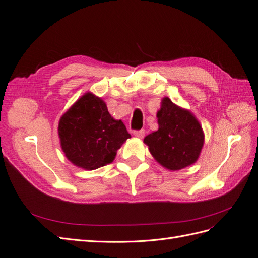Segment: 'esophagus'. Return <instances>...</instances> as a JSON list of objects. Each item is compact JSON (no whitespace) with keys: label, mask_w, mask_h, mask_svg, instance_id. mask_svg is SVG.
<instances>
[{"label":"esophagus","mask_w":258,"mask_h":258,"mask_svg":"<svg viewBox=\"0 0 258 258\" xmlns=\"http://www.w3.org/2000/svg\"><path fill=\"white\" fill-rule=\"evenodd\" d=\"M134 135L137 137V138H140V139H142L143 137H144V135H145V130L144 129H140V130H135L134 131Z\"/></svg>","instance_id":"1"}]
</instances>
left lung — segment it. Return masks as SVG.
<instances>
[{
    "mask_svg": "<svg viewBox=\"0 0 258 258\" xmlns=\"http://www.w3.org/2000/svg\"><path fill=\"white\" fill-rule=\"evenodd\" d=\"M159 128L144 138L151 154L161 166L179 170L196 161L205 136L195 116L165 98L157 113Z\"/></svg>",
    "mask_w": 258,
    "mask_h": 258,
    "instance_id": "left-lung-1",
    "label": "left lung"
}]
</instances>
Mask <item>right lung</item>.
Returning <instances> with one entry per match:
<instances>
[{
  "instance_id": "right-lung-1",
  "label": "right lung",
  "mask_w": 258,
  "mask_h": 258,
  "mask_svg": "<svg viewBox=\"0 0 258 258\" xmlns=\"http://www.w3.org/2000/svg\"><path fill=\"white\" fill-rule=\"evenodd\" d=\"M58 131L67 158L86 170L112 162L117 150L131 138L123 122L115 120L103 101L89 92L61 117Z\"/></svg>"
}]
</instances>
